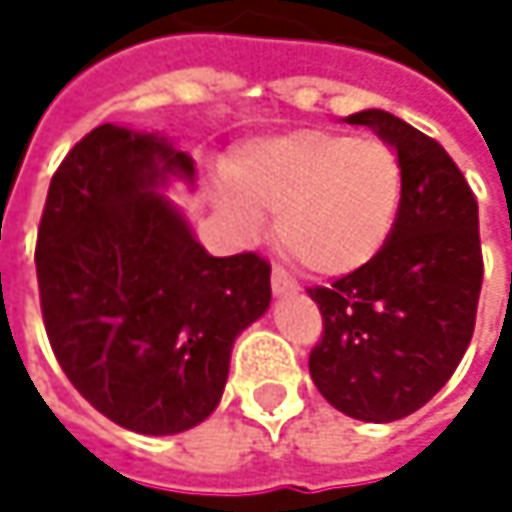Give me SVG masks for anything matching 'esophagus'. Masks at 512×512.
Listing matches in <instances>:
<instances>
[{
  "label": "esophagus",
  "mask_w": 512,
  "mask_h": 512,
  "mask_svg": "<svg viewBox=\"0 0 512 512\" xmlns=\"http://www.w3.org/2000/svg\"><path fill=\"white\" fill-rule=\"evenodd\" d=\"M299 290V284L284 272V269H272V293L278 296V299H284V296H293Z\"/></svg>",
  "instance_id": "obj_1"
}]
</instances>
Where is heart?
I'll use <instances>...</instances> for the list:
<instances>
[{"instance_id":"1","label":"heart","mask_w":512,"mask_h":512,"mask_svg":"<svg viewBox=\"0 0 512 512\" xmlns=\"http://www.w3.org/2000/svg\"><path fill=\"white\" fill-rule=\"evenodd\" d=\"M231 183L216 186L219 207L243 237L275 213L278 243L320 275L367 266L394 234L403 168L376 136L293 130L243 145L228 162Z\"/></svg>"}]
</instances>
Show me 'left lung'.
<instances>
[{"label": "left lung", "mask_w": 512, "mask_h": 512, "mask_svg": "<svg viewBox=\"0 0 512 512\" xmlns=\"http://www.w3.org/2000/svg\"><path fill=\"white\" fill-rule=\"evenodd\" d=\"M344 121L397 151L403 198L379 255L308 290L323 314L308 370L338 412L391 424L439 394L468 350L483 281L477 201L448 151L412 124L382 109Z\"/></svg>", "instance_id": "left-lung-1"}]
</instances>
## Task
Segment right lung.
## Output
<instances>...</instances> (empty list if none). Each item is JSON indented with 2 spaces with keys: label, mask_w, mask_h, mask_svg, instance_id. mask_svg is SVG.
<instances>
[{
  "label": "right lung",
  "mask_w": 512,
  "mask_h": 512,
  "mask_svg": "<svg viewBox=\"0 0 512 512\" xmlns=\"http://www.w3.org/2000/svg\"><path fill=\"white\" fill-rule=\"evenodd\" d=\"M195 159L165 133L100 124L52 174L38 287L52 353L73 388L142 436L198 427L222 400L231 350L269 308V263L213 257L171 183Z\"/></svg>",
  "instance_id": "obj_1"
}]
</instances>
